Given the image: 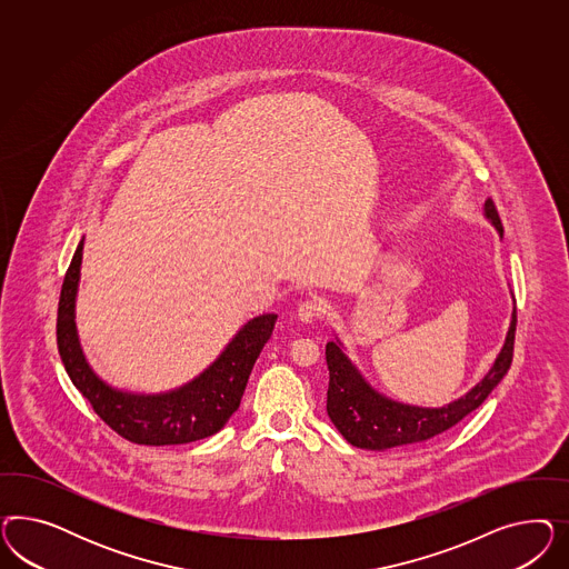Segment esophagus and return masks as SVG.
I'll list each match as a JSON object with an SVG mask.
<instances>
[{
	"label": "esophagus",
	"instance_id": "esophagus-1",
	"mask_svg": "<svg viewBox=\"0 0 569 569\" xmlns=\"http://www.w3.org/2000/svg\"><path fill=\"white\" fill-rule=\"evenodd\" d=\"M323 302L321 300H317V298H312V300H305V302H300L298 305V310H296V315H298V321H302V323H312L317 317H321V312H323Z\"/></svg>",
	"mask_w": 569,
	"mask_h": 569
}]
</instances>
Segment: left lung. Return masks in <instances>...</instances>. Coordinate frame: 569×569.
Listing matches in <instances>:
<instances>
[{"mask_svg": "<svg viewBox=\"0 0 569 569\" xmlns=\"http://www.w3.org/2000/svg\"><path fill=\"white\" fill-rule=\"evenodd\" d=\"M483 217L502 238V224L492 200H486ZM516 323L517 310L513 300L509 329L492 367L469 392L442 407H417L381 395L362 376L361 369L350 361L345 345L336 336V340L326 346L329 369L328 415L331 423L352 447L365 450H388L417 445L450 430L463 417L473 413L499 386L500 379L507 376L513 361Z\"/></svg>", "mask_w": 569, "mask_h": 569, "instance_id": "8db88e82", "label": "left lung"}]
</instances>
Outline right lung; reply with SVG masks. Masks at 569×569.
I'll use <instances>...</instances> for the list:
<instances>
[{"label":"right lung","instance_id":"obj_1","mask_svg":"<svg viewBox=\"0 0 569 569\" xmlns=\"http://www.w3.org/2000/svg\"><path fill=\"white\" fill-rule=\"evenodd\" d=\"M81 238L58 302V352L74 388L89 400L93 411L121 433L122 438L146 447L188 445L223 430L229 417L238 411L252 367L262 346L276 328V312H264L248 323L224 346L221 355L202 373L158 395L119 390L103 381L87 362L77 321V292L83 260Z\"/></svg>","mask_w":569,"mask_h":569}]
</instances>
